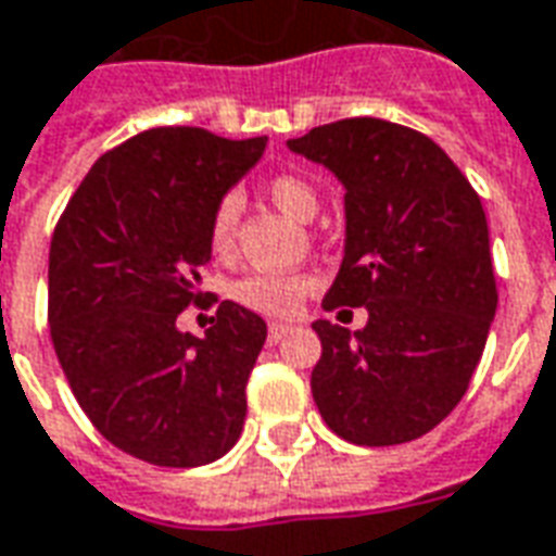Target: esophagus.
Returning a JSON list of instances; mask_svg holds the SVG:
<instances>
[{
  "label": "esophagus",
  "instance_id": "34e87169",
  "mask_svg": "<svg viewBox=\"0 0 556 556\" xmlns=\"http://www.w3.org/2000/svg\"><path fill=\"white\" fill-rule=\"evenodd\" d=\"M289 333H291V325H282V321H274V325L267 328V343L277 345L279 340H286Z\"/></svg>",
  "mask_w": 556,
  "mask_h": 556
}]
</instances>
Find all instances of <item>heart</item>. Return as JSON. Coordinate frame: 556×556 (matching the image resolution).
Instances as JSON below:
<instances>
[{
	"instance_id": "1",
	"label": "heart",
	"mask_w": 556,
	"mask_h": 556,
	"mask_svg": "<svg viewBox=\"0 0 556 556\" xmlns=\"http://www.w3.org/2000/svg\"><path fill=\"white\" fill-rule=\"evenodd\" d=\"M267 198L277 204L279 211L289 213L298 223H309L318 211L316 186L294 170H279L265 186ZM243 201L238 192H225L213 204L211 223H207V240L216 255H228L238 240V225ZM316 286V277L306 270H252L231 286V301L247 306L262 316H291L304 298Z\"/></svg>"
}]
</instances>
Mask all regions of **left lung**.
I'll return each mask as SVG.
<instances>
[{"mask_svg":"<svg viewBox=\"0 0 556 556\" xmlns=\"http://www.w3.org/2000/svg\"><path fill=\"white\" fill-rule=\"evenodd\" d=\"M345 186V255L325 309L367 306L349 333L318 318L313 400L355 445H400L440 425L467 394L496 313L479 192L440 143L376 116L291 138Z\"/></svg>","mask_w":556,"mask_h":556,"instance_id":"left-lung-1","label":"left lung"}]
</instances>
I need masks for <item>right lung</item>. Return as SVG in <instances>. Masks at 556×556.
<instances>
[{"instance_id":"1","label":"right lung","mask_w":556,"mask_h":556,"mask_svg":"<svg viewBox=\"0 0 556 556\" xmlns=\"http://www.w3.org/2000/svg\"><path fill=\"white\" fill-rule=\"evenodd\" d=\"M267 138L228 141L159 126L108 150L68 198L48 265L50 340L72 394L119 452L186 469L243 430L247 382L267 325L201 291L213 204ZM216 305L204 338L176 331L186 305Z\"/></svg>"}]
</instances>
